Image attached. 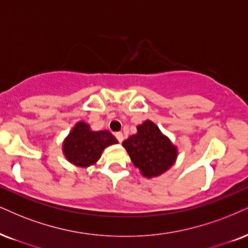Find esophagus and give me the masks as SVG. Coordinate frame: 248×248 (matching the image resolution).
I'll return each mask as SVG.
<instances>
[{"instance_id":"34e87169","label":"esophagus","mask_w":248,"mask_h":248,"mask_svg":"<svg viewBox=\"0 0 248 248\" xmlns=\"http://www.w3.org/2000/svg\"><path fill=\"white\" fill-rule=\"evenodd\" d=\"M115 137H116V138H117V140H118L119 142L123 141V139H124V134L122 133V132H116V133H115Z\"/></svg>"}]
</instances>
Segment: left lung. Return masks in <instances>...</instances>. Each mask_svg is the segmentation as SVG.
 I'll use <instances>...</instances> for the list:
<instances>
[{"label":"left lung","instance_id":"1","mask_svg":"<svg viewBox=\"0 0 248 248\" xmlns=\"http://www.w3.org/2000/svg\"><path fill=\"white\" fill-rule=\"evenodd\" d=\"M123 146L134 167L146 178L161 176L178 156L177 146L149 119L137 126V133L124 140Z\"/></svg>","mask_w":248,"mask_h":248}]
</instances>
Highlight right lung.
<instances>
[{"instance_id": "1", "label": "right lung", "mask_w": 248, "mask_h": 248, "mask_svg": "<svg viewBox=\"0 0 248 248\" xmlns=\"http://www.w3.org/2000/svg\"><path fill=\"white\" fill-rule=\"evenodd\" d=\"M109 131H93L84 121L76 123L62 145L64 156L76 167L87 168L95 164L108 146L117 143Z\"/></svg>"}]
</instances>
